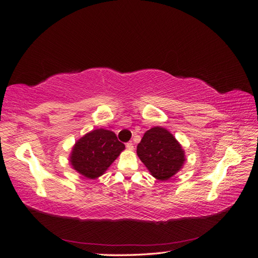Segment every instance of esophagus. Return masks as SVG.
Wrapping results in <instances>:
<instances>
[{"label": "esophagus", "mask_w": 258, "mask_h": 258, "mask_svg": "<svg viewBox=\"0 0 258 258\" xmlns=\"http://www.w3.org/2000/svg\"><path fill=\"white\" fill-rule=\"evenodd\" d=\"M126 147L128 148L129 151H132V150H134V148H135V146H134V143H132V142H128V143L126 144Z\"/></svg>", "instance_id": "1"}]
</instances>
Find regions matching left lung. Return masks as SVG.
Here are the masks:
<instances>
[{"instance_id": "left-lung-1", "label": "left lung", "mask_w": 258, "mask_h": 258, "mask_svg": "<svg viewBox=\"0 0 258 258\" xmlns=\"http://www.w3.org/2000/svg\"><path fill=\"white\" fill-rule=\"evenodd\" d=\"M137 154L151 174L167 181L184 166L185 153L172 134L161 127L147 130L138 144Z\"/></svg>"}]
</instances>
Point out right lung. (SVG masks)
Returning <instances> with one entry per match:
<instances>
[{
    "label": "right lung",
    "instance_id": "1",
    "mask_svg": "<svg viewBox=\"0 0 258 258\" xmlns=\"http://www.w3.org/2000/svg\"><path fill=\"white\" fill-rule=\"evenodd\" d=\"M123 150L124 144L117 140L113 131L96 129L75 142L70 162L80 174L95 179L105 172Z\"/></svg>",
    "mask_w": 258,
    "mask_h": 258
}]
</instances>
